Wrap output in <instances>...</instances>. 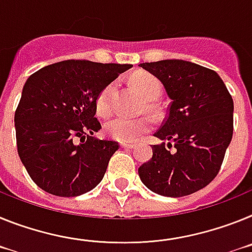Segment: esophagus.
<instances>
[{"instance_id": "esophagus-1", "label": "esophagus", "mask_w": 252, "mask_h": 252, "mask_svg": "<svg viewBox=\"0 0 252 252\" xmlns=\"http://www.w3.org/2000/svg\"><path fill=\"white\" fill-rule=\"evenodd\" d=\"M120 146L123 148H128V150H132V148L135 147V144L133 143H120Z\"/></svg>"}]
</instances>
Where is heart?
<instances>
[{"label": "heart", "mask_w": 252, "mask_h": 252, "mask_svg": "<svg viewBox=\"0 0 252 252\" xmlns=\"http://www.w3.org/2000/svg\"><path fill=\"white\" fill-rule=\"evenodd\" d=\"M132 84L135 90L143 96L144 100L148 101V109L153 110V101L159 99L161 96V84L156 77L148 73H138L132 77ZM114 93H115V84L111 82L108 86L100 91L96 99V111L101 117H109L114 109ZM152 128V122L148 118H126L115 117L105 124V133L115 139V141L134 142L141 135L148 133Z\"/></svg>", "instance_id": "1"}]
</instances>
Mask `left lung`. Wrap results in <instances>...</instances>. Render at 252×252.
<instances>
[{"label": "left lung", "mask_w": 252, "mask_h": 252, "mask_svg": "<svg viewBox=\"0 0 252 252\" xmlns=\"http://www.w3.org/2000/svg\"><path fill=\"white\" fill-rule=\"evenodd\" d=\"M139 67L158 78L171 99L155 133L163 142L153 144L152 158L138 168L139 178L159 195H189L220 172L233 134L232 96L217 72L195 63L165 60Z\"/></svg>", "instance_id": "8db88e82"}]
</instances>
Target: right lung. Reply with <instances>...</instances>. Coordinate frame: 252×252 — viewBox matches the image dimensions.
<instances>
[{
  "instance_id": "right-lung-1",
  "label": "right lung",
  "mask_w": 252,
  "mask_h": 252,
  "mask_svg": "<svg viewBox=\"0 0 252 252\" xmlns=\"http://www.w3.org/2000/svg\"><path fill=\"white\" fill-rule=\"evenodd\" d=\"M132 64L63 61L32 73L15 111L17 152L32 180L57 196H77L102 180L118 142L94 138L96 99Z\"/></svg>"
}]
</instances>
